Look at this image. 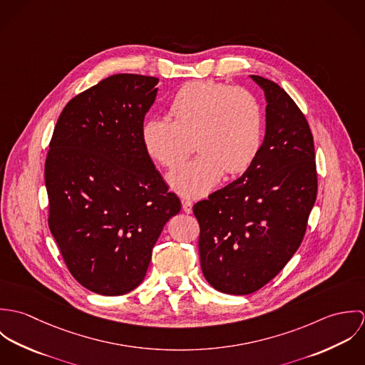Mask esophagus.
<instances>
[{
    "label": "esophagus",
    "mask_w": 365,
    "mask_h": 365,
    "mask_svg": "<svg viewBox=\"0 0 365 365\" xmlns=\"http://www.w3.org/2000/svg\"><path fill=\"white\" fill-rule=\"evenodd\" d=\"M192 201H190V200H182V209H184V212L185 213H191L192 212Z\"/></svg>",
    "instance_id": "34e87169"
}]
</instances>
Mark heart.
Here are the masks:
<instances>
[{
	"label": "heart",
	"instance_id": "heart-1",
	"mask_svg": "<svg viewBox=\"0 0 365 365\" xmlns=\"http://www.w3.org/2000/svg\"><path fill=\"white\" fill-rule=\"evenodd\" d=\"M170 119L153 116L142 126L146 152L164 167L188 156L191 142L200 156L173 170L167 180L182 197H202L223 178L256 160L264 136V113L249 90L213 81H191L173 97Z\"/></svg>",
	"mask_w": 365,
	"mask_h": 365
}]
</instances>
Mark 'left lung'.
I'll return each instance as SVG.
<instances>
[{"label":"left lung","mask_w":365,"mask_h":365,"mask_svg":"<svg viewBox=\"0 0 365 365\" xmlns=\"http://www.w3.org/2000/svg\"><path fill=\"white\" fill-rule=\"evenodd\" d=\"M250 77L267 103L260 152L240 178L194 205L202 274L215 289L232 295L260 289L291 260L317 194L305 115L278 84Z\"/></svg>","instance_id":"left-lung-1"}]
</instances>
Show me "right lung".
<instances>
[{
	"label": "right lung",
	"mask_w": 365,
	"mask_h": 365,
	"mask_svg": "<svg viewBox=\"0 0 365 365\" xmlns=\"http://www.w3.org/2000/svg\"><path fill=\"white\" fill-rule=\"evenodd\" d=\"M158 78L113 74L64 106L45 164L49 227L71 275L106 297L142 284L181 202L142 142Z\"/></svg>",
	"instance_id": "add662e5"
}]
</instances>
